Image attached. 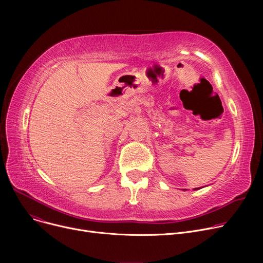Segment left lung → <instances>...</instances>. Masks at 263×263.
Instances as JSON below:
<instances>
[{
  "label": "left lung",
  "instance_id": "1",
  "mask_svg": "<svg viewBox=\"0 0 263 263\" xmlns=\"http://www.w3.org/2000/svg\"><path fill=\"white\" fill-rule=\"evenodd\" d=\"M198 189H201V187H196V189H194V190H198Z\"/></svg>",
  "mask_w": 263,
  "mask_h": 263
}]
</instances>
